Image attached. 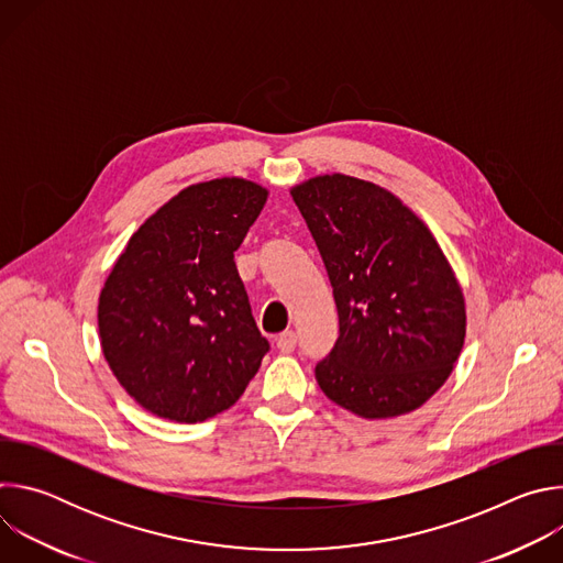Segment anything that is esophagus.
I'll list each match as a JSON object with an SVG mask.
<instances>
[{
	"label": "esophagus",
	"mask_w": 563,
	"mask_h": 563,
	"mask_svg": "<svg viewBox=\"0 0 563 563\" xmlns=\"http://www.w3.org/2000/svg\"><path fill=\"white\" fill-rule=\"evenodd\" d=\"M276 345H278V350H280L283 354H291V352H294V347H296V334H294L291 330L283 332V334L278 336Z\"/></svg>",
	"instance_id": "esophagus-1"
}]
</instances>
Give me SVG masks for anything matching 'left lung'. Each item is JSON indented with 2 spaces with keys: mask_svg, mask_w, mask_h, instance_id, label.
<instances>
[{
  "mask_svg": "<svg viewBox=\"0 0 563 563\" xmlns=\"http://www.w3.org/2000/svg\"><path fill=\"white\" fill-rule=\"evenodd\" d=\"M339 309V341L316 365L323 394L361 419L432 398L465 341V298L428 224L391 191L345 174L289 189Z\"/></svg>",
  "mask_w": 563,
  "mask_h": 563,
  "instance_id": "obj_1",
  "label": "left lung"
}]
</instances>
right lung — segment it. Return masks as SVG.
Segmentation results:
<instances>
[{"label":"right lung","mask_w":563,"mask_h":563,"mask_svg":"<svg viewBox=\"0 0 563 563\" xmlns=\"http://www.w3.org/2000/svg\"><path fill=\"white\" fill-rule=\"evenodd\" d=\"M269 191L213 178L176 194L129 238L98 302L102 354L146 412L198 423L231 408L269 350L233 252Z\"/></svg>","instance_id":"1"}]
</instances>
